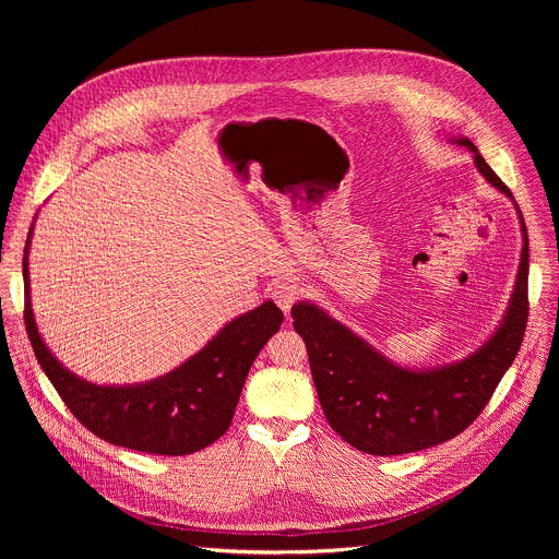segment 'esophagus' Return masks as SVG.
I'll use <instances>...</instances> for the list:
<instances>
[{
	"instance_id": "1",
	"label": "esophagus",
	"mask_w": 559,
	"mask_h": 559,
	"mask_svg": "<svg viewBox=\"0 0 559 559\" xmlns=\"http://www.w3.org/2000/svg\"><path fill=\"white\" fill-rule=\"evenodd\" d=\"M300 285L298 283H294V281H289V278H283V281H278L274 287H272V298H274V302L285 311V313H289V309L294 307V302L300 298Z\"/></svg>"
}]
</instances>
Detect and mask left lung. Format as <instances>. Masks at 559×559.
<instances>
[{"mask_svg":"<svg viewBox=\"0 0 559 559\" xmlns=\"http://www.w3.org/2000/svg\"><path fill=\"white\" fill-rule=\"evenodd\" d=\"M475 166L513 199L468 139ZM520 212V207H518ZM524 250L504 323L468 358L433 371H409L389 362L345 325L309 302L292 307L294 330L302 336L318 401L330 427L358 451L403 455L442 444L483 414L502 376L515 360L528 318V238L520 212Z\"/></svg>","mask_w":559,"mask_h":559,"instance_id":"left-lung-1","label":"left lung"}]
</instances>
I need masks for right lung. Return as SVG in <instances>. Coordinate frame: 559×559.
<instances>
[{"mask_svg": "<svg viewBox=\"0 0 559 559\" xmlns=\"http://www.w3.org/2000/svg\"><path fill=\"white\" fill-rule=\"evenodd\" d=\"M28 243L31 234L26 254ZM24 292V323L33 352L63 405L97 438L154 455L201 451L229 429L254 358L283 323V311L267 300L234 318L199 354L164 378L136 386H99L70 373L44 345L31 309L26 257Z\"/></svg>", "mask_w": 559, "mask_h": 559, "instance_id": "add662e5", "label": "right lung"}]
</instances>
